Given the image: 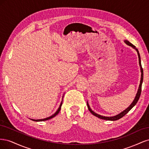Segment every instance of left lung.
Wrapping results in <instances>:
<instances>
[{"label": "left lung", "instance_id": "left-lung-1", "mask_svg": "<svg viewBox=\"0 0 149 149\" xmlns=\"http://www.w3.org/2000/svg\"><path fill=\"white\" fill-rule=\"evenodd\" d=\"M125 43L126 44H127L128 45L130 46L133 47L134 48H135L136 49V51L137 52V54H138V56H139V65H140V66H141V83H140V85H139V89H138V91L137 93V94H136V97H135L134 101L132 102V103L130 104L127 109H126L125 110H124L123 112H120V113L117 116H113V117H105V116H101V115H99L96 113H95L94 111H93L91 108H90L88 103L87 102V106H88V109L89 111L91 112V113L92 114H93L94 116H95L96 117H97L98 118H100V119H104V120H118L119 119H120L121 118H123V116H124L127 113V112L132 109V108L136 104L137 102H138L139 100V97H140V96H141V91H142V82H143V69L142 68V65H141V56H140V54L139 53V51L138 49L137 48H136V47H135L134 45H132L131 43H130L129 41H127V40H125Z\"/></svg>", "mask_w": 149, "mask_h": 149}]
</instances>
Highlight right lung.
I'll list each match as a JSON object with an SVG mask.
<instances>
[{
    "label": "right lung",
    "instance_id": "1",
    "mask_svg": "<svg viewBox=\"0 0 149 149\" xmlns=\"http://www.w3.org/2000/svg\"><path fill=\"white\" fill-rule=\"evenodd\" d=\"M61 105H62V102H61V104H60V106L59 108H58V109L56 111V112H55V114H53V115H52V116H50V117H48V118H45V119H37V120L31 119V120H33V121H45V120H48V119H52V118H54V117L56 116L58 113H59V112L60 111V109H61Z\"/></svg>",
    "mask_w": 149,
    "mask_h": 149
}]
</instances>
